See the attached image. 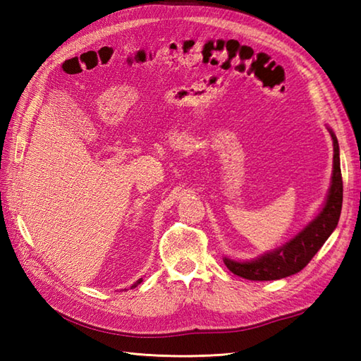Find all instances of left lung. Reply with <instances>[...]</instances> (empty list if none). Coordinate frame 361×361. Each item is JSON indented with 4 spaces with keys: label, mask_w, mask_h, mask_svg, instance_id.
Listing matches in <instances>:
<instances>
[{
    "label": "left lung",
    "mask_w": 361,
    "mask_h": 361,
    "mask_svg": "<svg viewBox=\"0 0 361 361\" xmlns=\"http://www.w3.org/2000/svg\"><path fill=\"white\" fill-rule=\"evenodd\" d=\"M334 142V171L331 188L326 197L323 208L309 221L295 237H291L281 247L251 260H234L224 257V262L229 271L250 281H276L296 274L307 265L312 257L323 247L329 235L338 225L341 204H343V180L340 167V147L338 140L332 128H329Z\"/></svg>",
    "instance_id": "1"
}]
</instances>
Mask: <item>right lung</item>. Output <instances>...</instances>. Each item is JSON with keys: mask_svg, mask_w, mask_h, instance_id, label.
Here are the masks:
<instances>
[{"mask_svg": "<svg viewBox=\"0 0 361 361\" xmlns=\"http://www.w3.org/2000/svg\"><path fill=\"white\" fill-rule=\"evenodd\" d=\"M142 282V278L141 279H137L135 283H133V286H132V288H135V287H137V286H140V283Z\"/></svg>", "mask_w": 361, "mask_h": 361, "instance_id": "right-lung-1", "label": "right lung"}]
</instances>
